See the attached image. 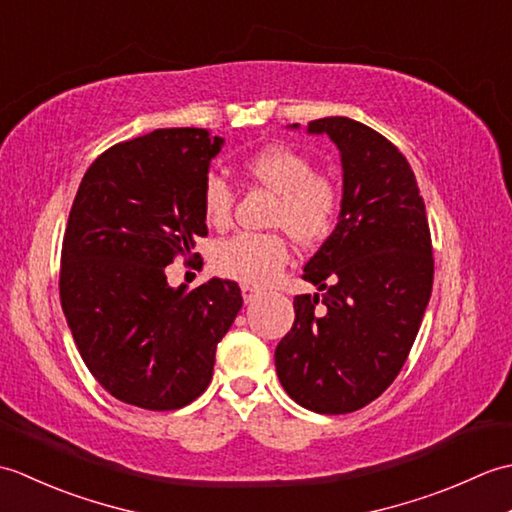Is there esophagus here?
I'll list each match as a JSON object with an SVG mask.
<instances>
[{"label":"esophagus","instance_id":"esophagus-1","mask_svg":"<svg viewBox=\"0 0 512 512\" xmlns=\"http://www.w3.org/2000/svg\"><path fill=\"white\" fill-rule=\"evenodd\" d=\"M257 295H259V290H257V288L248 286V284H242V297H244V301H246V303L253 301Z\"/></svg>","mask_w":512,"mask_h":512}]
</instances>
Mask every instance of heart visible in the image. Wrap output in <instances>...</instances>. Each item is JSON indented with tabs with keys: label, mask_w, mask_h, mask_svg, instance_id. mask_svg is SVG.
<instances>
[{
	"label": "heart",
	"mask_w": 512,
	"mask_h": 512,
	"mask_svg": "<svg viewBox=\"0 0 512 512\" xmlns=\"http://www.w3.org/2000/svg\"><path fill=\"white\" fill-rule=\"evenodd\" d=\"M244 171L257 184L277 193L270 224L281 226L301 246H319L341 220L343 193L330 176L317 171L314 160L288 145H266L244 160ZM233 187L217 173L202 184V213L206 224L222 228L233 215ZM290 259L288 237L281 231L237 233L217 244L213 262L217 273L250 286L275 281Z\"/></svg>",
	"instance_id": "obj_1"
}]
</instances>
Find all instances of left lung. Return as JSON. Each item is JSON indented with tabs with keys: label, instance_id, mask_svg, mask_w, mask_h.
Instances as JSON below:
<instances>
[{
	"label": "left lung",
	"instance_id": "8db88e82",
	"mask_svg": "<svg viewBox=\"0 0 512 512\" xmlns=\"http://www.w3.org/2000/svg\"><path fill=\"white\" fill-rule=\"evenodd\" d=\"M308 132L341 149L343 211L301 275L325 292L295 297L275 367L301 407L339 416L376 400L405 365L431 297L433 246L416 176L394 143L345 116Z\"/></svg>",
	"mask_w": 512,
	"mask_h": 512
}]
</instances>
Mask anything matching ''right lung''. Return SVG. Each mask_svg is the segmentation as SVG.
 I'll list each match as a JSON object with an SVG mask.
<instances>
[{
  "label": "right lung",
  "instance_id": "add662e5",
  "mask_svg": "<svg viewBox=\"0 0 512 512\" xmlns=\"http://www.w3.org/2000/svg\"><path fill=\"white\" fill-rule=\"evenodd\" d=\"M222 138L195 127L123 140L85 171L63 233L59 295L83 363L127 405L171 411L209 387L217 343L242 292L209 279L169 288L165 266L191 262L206 237L202 184Z\"/></svg>",
  "mask_w": 512,
  "mask_h": 512
}]
</instances>
